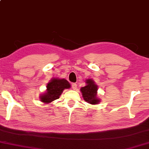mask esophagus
Segmentation results:
<instances>
[{
    "instance_id": "obj_1",
    "label": "esophagus",
    "mask_w": 149,
    "mask_h": 149,
    "mask_svg": "<svg viewBox=\"0 0 149 149\" xmlns=\"http://www.w3.org/2000/svg\"><path fill=\"white\" fill-rule=\"evenodd\" d=\"M72 86V88L73 90H76L77 89V84H76V83H72V84H71Z\"/></svg>"
}]
</instances>
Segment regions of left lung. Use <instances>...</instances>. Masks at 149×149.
I'll use <instances>...</instances> for the list:
<instances>
[{
    "label": "left lung",
    "mask_w": 149,
    "mask_h": 149,
    "mask_svg": "<svg viewBox=\"0 0 149 149\" xmlns=\"http://www.w3.org/2000/svg\"><path fill=\"white\" fill-rule=\"evenodd\" d=\"M86 85L80 88L82 94V97L84 101L88 103L95 105L100 102V99L97 97V86L92 79H87L86 80Z\"/></svg>",
    "instance_id": "1"
}]
</instances>
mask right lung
Segmentation results:
<instances>
[{"label":"right lung","mask_w":149,"mask_h":149,"mask_svg":"<svg viewBox=\"0 0 149 149\" xmlns=\"http://www.w3.org/2000/svg\"><path fill=\"white\" fill-rule=\"evenodd\" d=\"M45 93L40 95V100L44 103H49L59 98L65 89L70 88L69 82L64 79L53 78L47 84Z\"/></svg>","instance_id":"right-lung-1"}]
</instances>
